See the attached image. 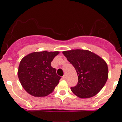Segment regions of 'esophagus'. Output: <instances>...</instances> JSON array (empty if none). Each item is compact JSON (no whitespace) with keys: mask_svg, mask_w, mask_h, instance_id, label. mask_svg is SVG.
<instances>
[{"mask_svg":"<svg viewBox=\"0 0 122 122\" xmlns=\"http://www.w3.org/2000/svg\"><path fill=\"white\" fill-rule=\"evenodd\" d=\"M62 78H63V79H64V80H65V79H66V76L65 74V75H63V77H62Z\"/></svg>","mask_w":122,"mask_h":122,"instance_id":"1","label":"esophagus"}]
</instances>
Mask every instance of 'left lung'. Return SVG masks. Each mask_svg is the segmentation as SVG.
I'll list each match as a JSON object with an SVG mask.
<instances>
[{"mask_svg": "<svg viewBox=\"0 0 122 122\" xmlns=\"http://www.w3.org/2000/svg\"><path fill=\"white\" fill-rule=\"evenodd\" d=\"M63 54L77 72L78 82L71 90L81 98H88L103 89L108 78L106 62L100 56L84 49L63 51Z\"/></svg>", "mask_w": 122, "mask_h": 122, "instance_id": "1", "label": "left lung"}]
</instances>
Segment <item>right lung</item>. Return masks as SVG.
<instances>
[{"instance_id": "right-lung-1", "label": "right lung", "mask_w": 122, "mask_h": 122, "mask_svg": "<svg viewBox=\"0 0 122 122\" xmlns=\"http://www.w3.org/2000/svg\"><path fill=\"white\" fill-rule=\"evenodd\" d=\"M59 54V51L33 52L22 58L18 68V78L28 93L43 97L54 91L61 77L51 63Z\"/></svg>"}]
</instances>
